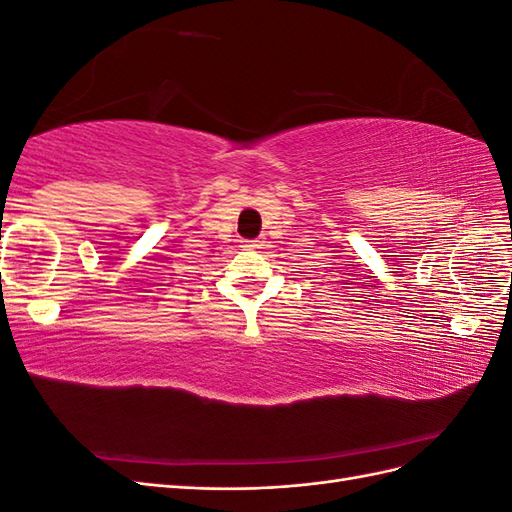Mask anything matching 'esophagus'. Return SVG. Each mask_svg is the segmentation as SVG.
Masks as SVG:
<instances>
[{
	"label": "esophagus",
	"instance_id": "1",
	"mask_svg": "<svg viewBox=\"0 0 512 512\" xmlns=\"http://www.w3.org/2000/svg\"><path fill=\"white\" fill-rule=\"evenodd\" d=\"M262 245H265V237H258L254 241H245V247H252V250H260Z\"/></svg>",
	"mask_w": 512,
	"mask_h": 512
}]
</instances>
